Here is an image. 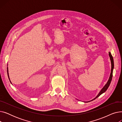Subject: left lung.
Returning <instances> with one entry per match:
<instances>
[{
	"label": "left lung",
	"instance_id": "8db88e82",
	"mask_svg": "<svg viewBox=\"0 0 122 122\" xmlns=\"http://www.w3.org/2000/svg\"><path fill=\"white\" fill-rule=\"evenodd\" d=\"M109 57H110V60H111V74H110V77H109V80L108 81L107 84L105 85V86L102 88V89L101 90V91L99 92V93H98V94L97 95V97H96L95 98H94L93 99H92V100L96 99L98 97H99V96L102 94L103 93H104V92H105L106 91V90L107 89V88H108V87L109 86H110V84L111 83V81H112V76H113V69H114V60H113V58L111 54V53L109 52ZM91 100V101H92Z\"/></svg>",
	"mask_w": 122,
	"mask_h": 122
}]
</instances>
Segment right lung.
<instances>
[{"label": "right lung", "mask_w": 122, "mask_h": 122, "mask_svg": "<svg viewBox=\"0 0 122 122\" xmlns=\"http://www.w3.org/2000/svg\"><path fill=\"white\" fill-rule=\"evenodd\" d=\"M7 74H8V78H9V80H10V79H9V74H8V68H7Z\"/></svg>", "instance_id": "add662e5"}]
</instances>
